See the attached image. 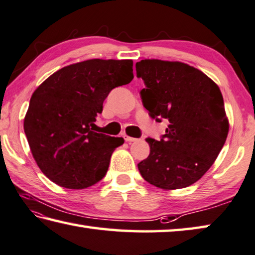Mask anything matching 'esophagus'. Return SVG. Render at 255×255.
<instances>
[{
  "mask_svg": "<svg viewBox=\"0 0 255 255\" xmlns=\"http://www.w3.org/2000/svg\"><path fill=\"white\" fill-rule=\"evenodd\" d=\"M125 140L128 141V142H132V141H136L137 138H133L130 136H125Z\"/></svg>",
  "mask_w": 255,
  "mask_h": 255,
  "instance_id": "obj_1",
  "label": "esophagus"
}]
</instances>
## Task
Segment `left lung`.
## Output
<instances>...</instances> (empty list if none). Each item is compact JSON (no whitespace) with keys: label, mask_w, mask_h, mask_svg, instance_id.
Here are the masks:
<instances>
[{"label":"left lung","mask_w":255,"mask_h":255,"mask_svg":"<svg viewBox=\"0 0 255 255\" xmlns=\"http://www.w3.org/2000/svg\"><path fill=\"white\" fill-rule=\"evenodd\" d=\"M143 107L169 122L160 140L147 138L150 154L138 164L148 183L163 189L187 187L214 164L229 133L219 86L204 72L179 61L145 59L136 63Z\"/></svg>","instance_id":"1"}]
</instances>
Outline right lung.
I'll return each mask as SVG.
<instances>
[{"instance_id":"right-lung-1","label":"right lung","mask_w":255,"mask_h":255,"mask_svg":"<svg viewBox=\"0 0 255 255\" xmlns=\"http://www.w3.org/2000/svg\"><path fill=\"white\" fill-rule=\"evenodd\" d=\"M132 78V60L90 59L63 67L36 88L24 132L50 180L83 189L105 177L114 150L125 140L94 131V123L109 92Z\"/></svg>"}]
</instances>
